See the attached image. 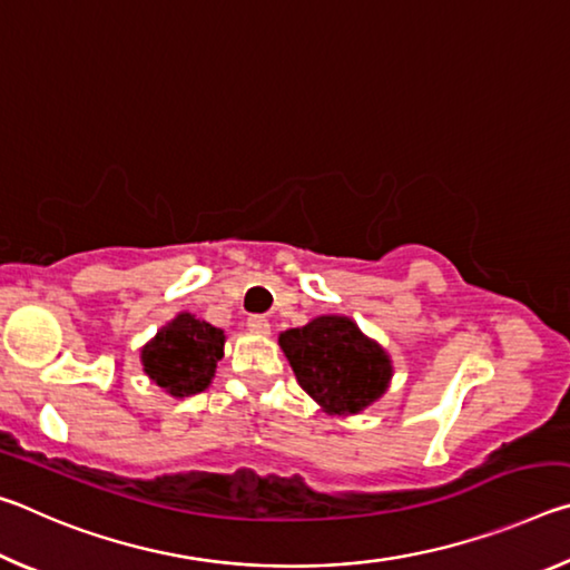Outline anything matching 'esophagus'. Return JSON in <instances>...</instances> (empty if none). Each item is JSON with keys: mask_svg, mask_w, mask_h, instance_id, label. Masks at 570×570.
I'll list each match as a JSON object with an SVG mask.
<instances>
[{"mask_svg": "<svg viewBox=\"0 0 570 570\" xmlns=\"http://www.w3.org/2000/svg\"><path fill=\"white\" fill-rule=\"evenodd\" d=\"M246 326L250 332H256V334H268L272 332V324H268V320L266 316H262V314H250L248 320H246Z\"/></svg>", "mask_w": 570, "mask_h": 570, "instance_id": "34e87169", "label": "esophagus"}]
</instances>
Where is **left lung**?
<instances>
[{"instance_id":"left-lung-1","label":"left lung","mask_w":570,"mask_h":570,"mask_svg":"<svg viewBox=\"0 0 570 570\" xmlns=\"http://www.w3.org/2000/svg\"><path fill=\"white\" fill-rule=\"evenodd\" d=\"M302 387L336 414H354L382 397L392 377L387 354L346 316H320L278 336Z\"/></svg>"}]
</instances>
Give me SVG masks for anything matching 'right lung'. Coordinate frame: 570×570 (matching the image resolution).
Returning <instances> with one entry per match:
<instances>
[{"mask_svg": "<svg viewBox=\"0 0 570 570\" xmlns=\"http://www.w3.org/2000/svg\"><path fill=\"white\" fill-rule=\"evenodd\" d=\"M224 332L214 324L180 314L142 350L148 377L173 397L204 392L224 356Z\"/></svg>", "mask_w": 570, "mask_h": 570, "instance_id": "add662e5", "label": "right lung"}]
</instances>
